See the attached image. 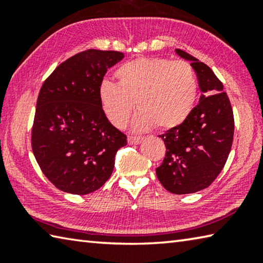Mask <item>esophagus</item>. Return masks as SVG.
Segmentation results:
<instances>
[{
  "mask_svg": "<svg viewBox=\"0 0 263 263\" xmlns=\"http://www.w3.org/2000/svg\"><path fill=\"white\" fill-rule=\"evenodd\" d=\"M142 139H144V138H142V137L130 136V137L127 138V141H128V144H130V145H138V144H140V142L142 141Z\"/></svg>",
  "mask_w": 263,
  "mask_h": 263,
  "instance_id": "1",
  "label": "esophagus"
}]
</instances>
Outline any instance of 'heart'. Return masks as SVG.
Wrapping results in <instances>:
<instances>
[{
	"label": "heart",
	"instance_id": "1",
	"mask_svg": "<svg viewBox=\"0 0 263 263\" xmlns=\"http://www.w3.org/2000/svg\"><path fill=\"white\" fill-rule=\"evenodd\" d=\"M115 74L118 83L102 81L99 95L106 117L117 127L127 123L136 102L140 111L133 118L135 130L155 124L175 127L188 118L197 99V78L185 61L139 58L119 66Z\"/></svg>",
	"mask_w": 263,
	"mask_h": 263
}]
</instances>
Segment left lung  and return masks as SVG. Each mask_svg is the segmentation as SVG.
Listing matches in <instances>:
<instances>
[{
  "mask_svg": "<svg viewBox=\"0 0 263 263\" xmlns=\"http://www.w3.org/2000/svg\"><path fill=\"white\" fill-rule=\"evenodd\" d=\"M175 52L191 62L202 95L183 123L159 136L167 151L157 176L169 193L184 195L208 188L219 175L232 147L234 118L212 69L184 51Z\"/></svg>",
  "mask_w": 263,
  "mask_h": 263,
  "instance_id": "obj_1",
  "label": "left lung"
}]
</instances>
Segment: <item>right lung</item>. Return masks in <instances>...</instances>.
I'll use <instances>...</instances> for the list:
<instances>
[{
	"label": "right lung",
	"instance_id": "obj_1",
	"mask_svg": "<svg viewBox=\"0 0 263 263\" xmlns=\"http://www.w3.org/2000/svg\"><path fill=\"white\" fill-rule=\"evenodd\" d=\"M122 52L87 50L53 70L39 91L31 135L34 158L58 189L87 195L112 174L126 136L106 118L100 84Z\"/></svg>",
	"mask_w": 263,
	"mask_h": 263
}]
</instances>
